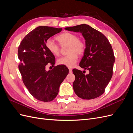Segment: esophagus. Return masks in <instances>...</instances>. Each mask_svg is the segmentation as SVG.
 <instances>
[{
  "label": "esophagus",
  "mask_w": 133,
  "mask_h": 133,
  "mask_svg": "<svg viewBox=\"0 0 133 133\" xmlns=\"http://www.w3.org/2000/svg\"><path fill=\"white\" fill-rule=\"evenodd\" d=\"M69 73H72V69L71 68H69Z\"/></svg>",
  "instance_id": "obj_1"
}]
</instances>
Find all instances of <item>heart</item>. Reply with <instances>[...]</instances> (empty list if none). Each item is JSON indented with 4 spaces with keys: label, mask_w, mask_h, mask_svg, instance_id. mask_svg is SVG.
Masks as SVG:
<instances>
[{
    "label": "heart",
    "mask_w": 133,
    "mask_h": 133,
    "mask_svg": "<svg viewBox=\"0 0 133 133\" xmlns=\"http://www.w3.org/2000/svg\"><path fill=\"white\" fill-rule=\"evenodd\" d=\"M56 39L61 46L68 45L67 53H69L59 58L57 60L58 64L69 67L73 66L77 62L78 54L82 55L85 51V43L82 40L78 39L76 34L70 32H64L59 34L56 37ZM45 46L52 54L55 56H58L60 54V47L53 40L48 39L46 41Z\"/></svg>",
    "instance_id": "1"
}]
</instances>
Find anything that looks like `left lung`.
<instances>
[{
	"label": "left lung",
	"instance_id": "8db88e82",
	"mask_svg": "<svg viewBox=\"0 0 133 133\" xmlns=\"http://www.w3.org/2000/svg\"><path fill=\"white\" fill-rule=\"evenodd\" d=\"M65 29L80 32L85 39V51L79 65L89 73L85 75L81 70H73L74 92L83 99L98 98L105 91L112 75L115 57L111 44L101 32L85 24Z\"/></svg>",
	"mask_w": 133,
	"mask_h": 133
}]
</instances>
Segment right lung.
Listing matches in <instances>:
<instances>
[{"mask_svg": "<svg viewBox=\"0 0 133 133\" xmlns=\"http://www.w3.org/2000/svg\"><path fill=\"white\" fill-rule=\"evenodd\" d=\"M62 28L39 26L23 38L18 48V68L23 82L31 95L40 101L48 102L57 96L59 87L69 70L62 65L46 71L48 64L54 65L55 57L45 46L47 40L60 33ZM54 66V65H53Z\"/></svg>", "mask_w": 133, "mask_h": 133, "instance_id": "add662e5", "label": "right lung"}]
</instances>
